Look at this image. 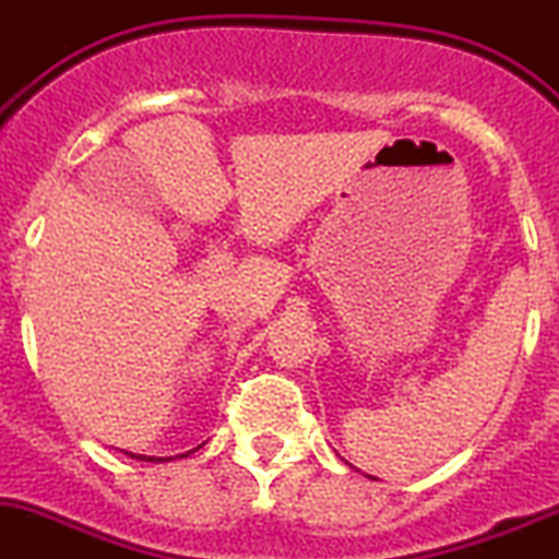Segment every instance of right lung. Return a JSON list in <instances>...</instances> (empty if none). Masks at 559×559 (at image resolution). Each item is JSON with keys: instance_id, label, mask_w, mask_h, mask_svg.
<instances>
[{"instance_id": "add662e5", "label": "right lung", "mask_w": 559, "mask_h": 559, "mask_svg": "<svg viewBox=\"0 0 559 559\" xmlns=\"http://www.w3.org/2000/svg\"><path fill=\"white\" fill-rule=\"evenodd\" d=\"M129 455H132V459H140V461H154L152 455H134V453H129ZM157 461H171V459H157Z\"/></svg>"}]
</instances>
